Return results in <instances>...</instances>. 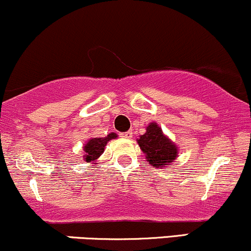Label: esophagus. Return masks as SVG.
<instances>
[{"mask_svg": "<svg viewBox=\"0 0 251 251\" xmlns=\"http://www.w3.org/2000/svg\"><path fill=\"white\" fill-rule=\"evenodd\" d=\"M121 137L123 138H131L132 137V131H126V132H122V134H120Z\"/></svg>", "mask_w": 251, "mask_h": 251, "instance_id": "obj_1", "label": "esophagus"}]
</instances>
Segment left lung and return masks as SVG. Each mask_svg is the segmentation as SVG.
<instances>
[{
	"instance_id": "obj_1",
	"label": "left lung",
	"mask_w": 251,
	"mask_h": 251,
	"mask_svg": "<svg viewBox=\"0 0 251 251\" xmlns=\"http://www.w3.org/2000/svg\"><path fill=\"white\" fill-rule=\"evenodd\" d=\"M146 128V132L137 138V143L146 155L148 164L160 169L170 167L178 157V147L156 122L149 123Z\"/></svg>"
}]
</instances>
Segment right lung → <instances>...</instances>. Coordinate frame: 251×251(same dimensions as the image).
I'll use <instances>...</instances> for the list:
<instances>
[{"label":"right lung","instance_id":"add662e5","mask_svg":"<svg viewBox=\"0 0 251 251\" xmlns=\"http://www.w3.org/2000/svg\"><path fill=\"white\" fill-rule=\"evenodd\" d=\"M114 138H117L116 132H110L105 137L89 138L88 142H85L83 146V160L95 166V164H97L96 162L99 160V157L104 151L107 143L109 141L114 140Z\"/></svg>","mask_w":251,"mask_h":251}]
</instances>
